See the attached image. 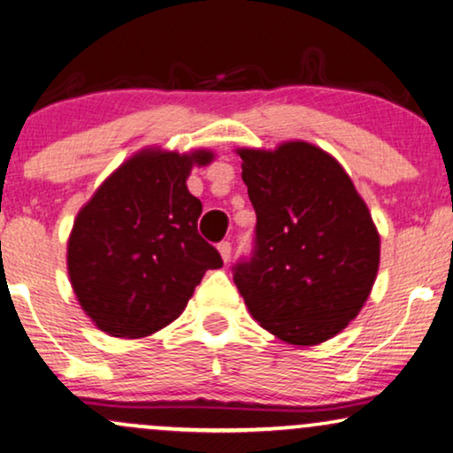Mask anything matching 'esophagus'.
I'll return each instance as SVG.
<instances>
[{"label":"esophagus","instance_id":"obj_1","mask_svg":"<svg viewBox=\"0 0 453 453\" xmlns=\"http://www.w3.org/2000/svg\"><path fill=\"white\" fill-rule=\"evenodd\" d=\"M217 249H219V252H221V258L223 261H230V257H232V244L227 242V240H223V242H219L217 244Z\"/></svg>","mask_w":453,"mask_h":453}]
</instances>
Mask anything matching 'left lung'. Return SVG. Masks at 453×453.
I'll use <instances>...</instances> for the list:
<instances>
[{"label":"left lung","instance_id":"obj_1","mask_svg":"<svg viewBox=\"0 0 453 453\" xmlns=\"http://www.w3.org/2000/svg\"><path fill=\"white\" fill-rule=\"evenodd\" d=\"M257 213L255 249L234 265V283L265 329L315 346L346 327L369 298L379 234L352 180L309 142L240 149Z\"/></svg>","mask_w":453,"mask_h":453}]
</instances>
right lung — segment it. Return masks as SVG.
I'll return each instance as SVG.
<instances>
[{
	"label": "right lung",
	"instance_id": "obj_1",
	"mask_svg": "<svg viewBox=\"0 0 453 453\" xmlns=\"http://www.w3.org/2000/svg\"><path fill=\"white\" fill-rule=\"evenodd\" d=\"M213 159L142 150L84 204L68 242V273L84 312L105 334L144 337L182 315L204 271L223 261L196 230L203 204L186 186Z\"/></svg>",
	"mask_w": 453,
	"mask_h": 453
}]
</instances>
